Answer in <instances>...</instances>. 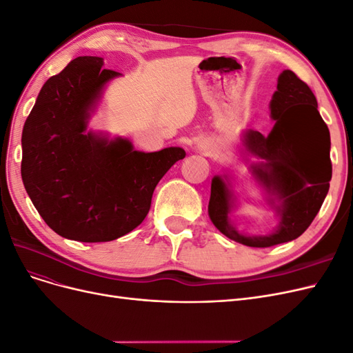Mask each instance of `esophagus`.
<instances>
[{
  "mask_svg": "<svg viewBox=\"0 0 353 353\" xmlns=\"http://www.w3.org/2000/svg\"><path fill=\"white\" fill-rule=\"evenodd\" d=\"M197 147H199V150L200 152H203V153H206V154H209V153H212V150H213V145H212V143L210 141H208V140H205V141H200L199 144H197Z\"/></svg>",
  "mask_w": 353,
  "mask_h": 353,
  "instance_id": "obj_1",
  "label": "esophagus"
}]
</instances>
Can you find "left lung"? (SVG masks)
Masks as SVG:
<instances>
[{
    "instance_id": "left-lung-1",
    "label": "left lung",
    "mask_w": 353,
    "mask_h": 353,
    "mask_svg": "<svg viewBox=\"0 0 353 353\" xmlns=\"http://www.w3.org/2000/svg\"><path fill=\"white\" fill-rule=\"evenodd\" d=\"M275 122L268 137L243 131L248 153L261 162L250 172L279 216V227L266 236H245L231 222L237 197L228 175L212 178L209 218L223 236L250 248H271L292 241L306 231L323 206L331 181L330 131L314 92L292 70H283L270 103Z\"/></svg>"
}]
</instances>
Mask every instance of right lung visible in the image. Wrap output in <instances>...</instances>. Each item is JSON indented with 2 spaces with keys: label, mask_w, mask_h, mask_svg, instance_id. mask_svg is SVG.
I'll return each instance as SVG.
<instances>
[{
  "label": "right lung",
  "mask_w": 353,
  "mask_h": 353,
  "mask_svg": "<svg viewBox=\"0 0 353 353\" xmlns=\"http://www.w3.org/2000/svg\"><path fill=\"white\" fill-rule=\"evenodd\" d=\"M101 57L72 60L41 88L22 132V179L47 225L82 243L112 241L137 228L153 191L184 148L134 150L125 138L88 131L108 82Z\"/></svg>",
  "instance_id": "right-lung-1"
}]
</instances>
